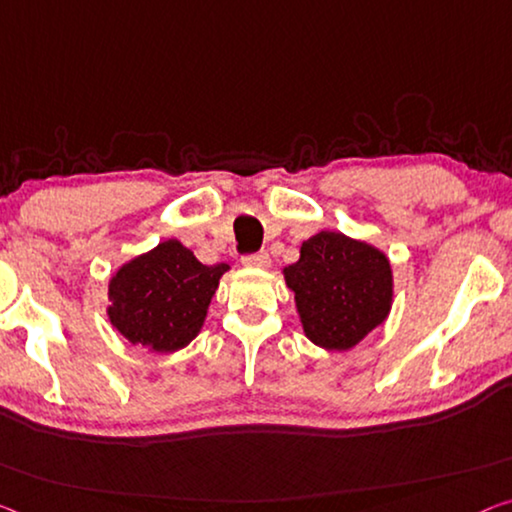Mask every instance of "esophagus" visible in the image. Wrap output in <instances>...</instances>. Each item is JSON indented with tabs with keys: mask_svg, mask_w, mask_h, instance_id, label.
Instances as JSON below:
<instances>
[{
	"mask_svg": "<svg viewBox=\"0 0 512 512\" xmlns=\"http://www.w3.org/2000/svg\"><path fill=\"white\" fill-rule=\"evenodd\" d=\"M243 266H255V269H266V266L271 264V257L266 250H259V253H250V255H243L241 257Z\"/></svg>",
	"mask_w": 512,
	"mask_h": 512,
	"instance_id": "34e87169",
	"label": "esophagus"
}]
</instances>
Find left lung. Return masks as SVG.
Segmentation results:
<instances>
[{
  "mask_svg": "<svg viewBox=\"0 0 512 512\" xmlns=\"http://www.w3.org/2000/svg\"><path fill=\"white\" fill-rule=\"evenodd\" d=\"M303 331L315 345L345 352L388 317L391 264L384 253L340 232L303 241L299 262L285 269Z\"/></svg>",
  "mask_w": 512,
  "mask_h": 512,
  "instance_id": "1",
  "label": "left lung"
}]
</instances>
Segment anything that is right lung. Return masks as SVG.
Here are the masks:
<instances>
[{"mask_svg":"<svg viewBox=\"0 0 512 512\" xmlns=\"http://www.w3.org/2000/svg\"><path fill=\"white\" fill-rule=\"evenodd\" d=\"M227 264H202L177 239L121 266L110 280V322L126 340L177 352L200 333Z\"/></svg>","mask_w":512,"mask_h":512,"instance_id":"1","label":"right lung"}]
</instances>
